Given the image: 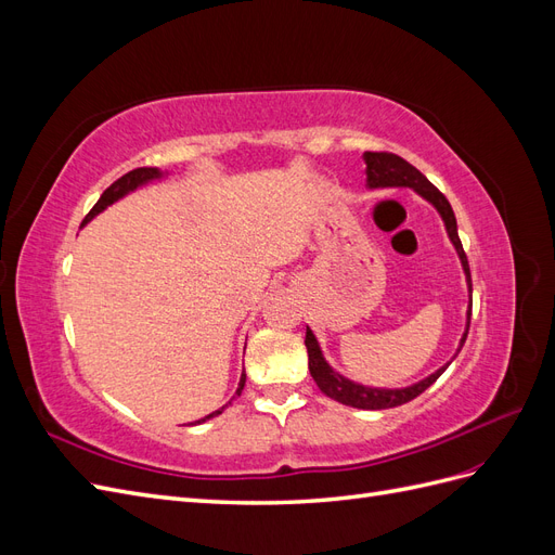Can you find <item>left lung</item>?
Instances as JSON below:
<instances>
[{"label":"left lung","instance_id":"left-lung-1","mask_svg":"<svg viewBox=\"0 0 555 555\" xmlns=\"http://www.w3.org/2000/svg\"><path fill=\"white\" fill-rule=\"evenodd\" d=\"M363 162H365V188L367 190H386V188H410L414 190L418 196L426 198L428 204L440 212L444 229H447V236L456 249V255L461 259L463 266V273H465V282H467V292L473 294V280H469V266H467V257L463 251L461 238H459V227H456V215H453L451 206L447 196L435 188V184L418 171L410 162H405L398 155L391 153H363ZM469 314H473V304L467 306L465 312V331H463V338L459 343L456 354L451 357V361L459 357L461 347L465 345L467 338V331H469ZM306 347H308V367H310V375L317 382L319 391L324 396L333 398L343 402V405L349 408H359V410H389V408H398V405H405V402L414 400L418 393H424L428 386L438 379L451 361H447L442 367H438L433 375L424 377L422 382L410 384V386H402V389H379V386H365L359 384L354 379H349L345 375H340L338 371H333L328 365V361L324 359V351L319 347L314 333L306 331Z\"/></svg>","mask_w":555,"mask_h":555}]
</instances>
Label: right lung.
Returning a JSON list of instances; mask_svg holds the SVG:
<instances>
[{
  "label": "right lung",
  "mask_w": 555,
  "mask_h": 555,
  "mask_svg": "<svg viewBox=\"0 0 555 555\" xmlns=\"http://www.w3.org/2000/svg\"><path fill=\"white\" fill-rule=\"evenodd\" d=\"M169 176H171L169 171H162V169H157V166H143V169H133V171L125 173L122 178H117V180L111 184V188H108L102 196H99V201L94 204V208L86 215V220H82V224H80V227H86L88 222H92L99 212H104L108 206H113V204H115V201H120V198H125L127 194L137 192L139 188H145V184L155 182V180H162V178H169ZM243 386H245V371L241 373V382H238L236 396H241V393H243ZM236 396H233V398H236ZM224 408H227V405H224ZM224 408L210 412V414H208V416H204V418H198V422H194L192 426H196V424H204V422H208V418H212V416H217V414H222V410H224Z\"/></svg>",
  "instance_id": "obj_1"
}]
</instances>
